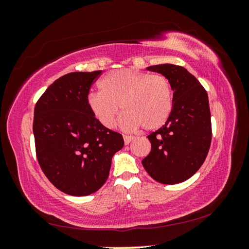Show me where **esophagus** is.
<instances>
[{
  "label": "esophagus",
  "instance_id": "34e87169",
  "mask_svg": "<svg viewBox=\"0 0 249 249\" xmlns=\"http://www.w3.org/2000/svg\"><path fill=\"white\" fill-rule=\"evenodd\" d=\"M123 137H124V142H125V145H128L129 142L134 140V137H133V136H128V135H124Z\"/></svg>",
  "mask_w": 249,
  "mask_h": 249
}]
</instances>
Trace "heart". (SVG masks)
<instances>
[{
  "label": "heart",
  "instance_id": "obj_1",
  "mask_svg": "<svg viewBox=\"0 0 249 249\" xmlns=\"http://www.w3.org/2000/svg\"><path fill=\"white\" fill-rule=\"evenodd\" d=\"M100 92L88 96L92 114L104 127L111 128L120 111V126L125 130H155L166 123L174 107V91L162 74L132 69L108 72L99 81Z\"/></svg>",
  "mask_w": 249,
  "mask_h": 249
}]
</instances>
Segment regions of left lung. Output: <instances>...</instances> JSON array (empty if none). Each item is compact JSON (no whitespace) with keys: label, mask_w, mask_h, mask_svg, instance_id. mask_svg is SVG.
Segmentation results:
<instances>
[{"label":"left lung","mask_w":249,"mask_h":249,"mask_svg":"<svg viewBox=\"0 0 249 249\" xmlns=\"http://www.w3.org/2000/svg\"><path fill=\"white\" fill-rule=\"evenodd\" d=\"M147 70L168 78L174 91V107L162 127L148 135L151 150L142 166L163 184L183 182L203 165L212 126L208 93L197 79L181 66L163 64Z\"/></svg>","instance_id":"obj_1"}]
</instances>
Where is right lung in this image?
<instances>
[{"instance_id": "obj_1", "label": "right lung", "mask_w": 249, "mask_h": 249, "mask_svg": "<svg viewBox=\"0 0 249 249\" xmlns=\"http://www.w3.org/2000/svg\"><path fill=\"white\" fill-rule=\"evenodd\" d=\"M102 71L57 79L37 101L33 132L41 170L58 190L84 196L107 180L112 157L123 148L121 134L100 123L88 95Z\"/></svg>"}]
</instances>
